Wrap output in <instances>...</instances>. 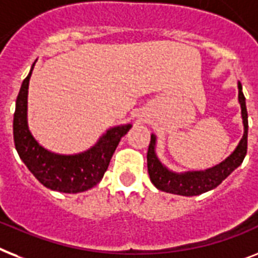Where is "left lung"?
I'll return each mask as SVG.
<instances>
[{"instance_id": "obj_1", "label": "left lung", "mask_w": 258, "mask_h": 258, "mask_svg": "<svg viewBox=\"0 0 258 258\" xmlns=\"http://www.w3.org/2000/svg\"><path fill=\"white\" fill-rule=\"evenodd\" d=\"M238 100L241 104L242 120H244V136L240 140L237 148L225 162L220 163L213 168L199 171V172L175 173L165 168L155 155V135H151V142L147 151L148 175L155 187L168 194L181 196H196L207 190L216 188L225 177H228L241 164L248 148V111L245 104L241 83H238Z\"/></svg>"}]
</instances>
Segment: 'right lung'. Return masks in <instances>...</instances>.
<instances>
[{
	"instance_id": "obj_1",
	"label": "right lung",
	"mask_w": 258,
	"mask_h": 258,
	"mask_svg": "<svg viewBox=\"0 0 258 258\" xmlns=\"http://www.w3.org/2000/svg\"><path fill=\"white\" fill-rule=\"evenodd\" d=\"M33 68L22 82L16 100L13 136L17 152L35 179L46 188L64 194H78L90 189L102 180L112 154L122 136L128 133L131 124L108 130L95 147L83 154L63 156L45 150L33 138L26 122L27 89Z\"/></svg>"
}]
</instances>
